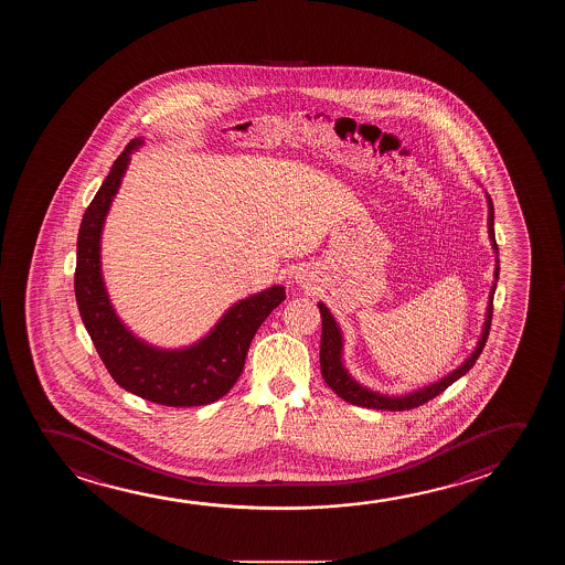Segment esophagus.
I'll list each match as a JSON object with an SVG mask.
<instances>
[{
	"mask_svg": "<svg viewBox=\"0 0 565 565\" xmlns=\"http://www.w3.org/2000/svg\"><path fill=\"white\" fill-rule=\"evenodd\" d=\"M295 284L299 287H303V289H312V286H315V281H317V278H315V274L309 270H299L297 274H295Z\"/></svg>",
	"mask_w": 565,
	"mask_h": 565,
	"instance_id": "34e87169",
	"label": "esophagus"
}]
</instances>
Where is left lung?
<instances>
[{"mask_svg": "<svg viewBox=\"0 0 565 565\" xmlns=\"http://www.w3.org/2000/svg\"><path fill=\"white\" fill-rule=\"evenodd\" d=\"M488 200V235H490L491 248L495 253V270H493V286L488 297V309H486V319H483L482 334L478 338L475 352L468 355L457 369H452L450 373L441 376L439 381H435L431 385L422 386L412 393L406 394H383L373 391L369 386L361 385L360 381L345 369L344 363V334L342 328L335 322L332 312L328 311L324 303H319L320 317H322V334H320V373L322 379L327 381V385L334 391L340 398H344L350 404L361 406V408L391 409V412H401V409H412L426 404L427 401L435 398L437 394H441L447 386L452 385L460 376L467 375L472 369L476 360L480 358L483 345L488 342L490 334L491 315H493V294L498 286L499 278V258L498 243H495V233H493V204L491 198L486 194Z\"/></svg>", "mask_w": 565, "mask_h": 565, "instance_id": "8db88e82", "label": "left lung"}]
</instances>
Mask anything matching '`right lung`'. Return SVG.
Wrapping results in <instances>:
<instances>
[{"mask_svg":"<svg viewBox=\"0 0 565 565\" xmlns=\"http://www.w3.org/2000/svg\"><path fill=\"white\" fill-rule=\"evenodd\" d=\"M143 143V138L131 139L85 210L77 235L75 299L83 324L118 385L172 408L204 406L220 401L237 383L256 330L286 299V287L271 286L231 305L204 338L186 348H157L124 324L103 278L100 238L131 153Z\"/></svg>","mask_w":565,"mask_h":565,"instance_id":"1","label":"right lung"}]
</instances>
